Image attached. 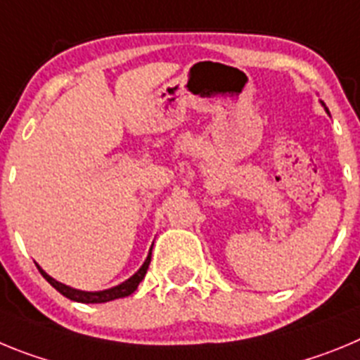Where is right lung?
Segmentation results:
<instances>
[{"label": "right lung", "instance_id": "1", "mask_svg": "<svg viewBox=\"0 0 360 360\" xmlns=\"http://www.w3.org/2000/svg\"><path fill=\"white\" fill-rule=\"evenodd\" d=\"M149 263H151V250H149L148 257H146L144 265L139 269V272H136L135 276H131V278L128 279V281L120 283L119 287H113V288H108V290H103V292H82V290H75V288H70L66 287V285H63V283L56 281L53 278H50L46 272H43V270L39 269L41 276H43L46 281L52 285L53 288H56L57 292H61L65 297L72 299V301H77V303H106V301H113V299H119V297H126V295L133 294V292L136 290V287H139V283L144 279L146 272H148L149 269Z\"/></svg>", "mask_w": 360, "mask_h": 360}]
</instances>
